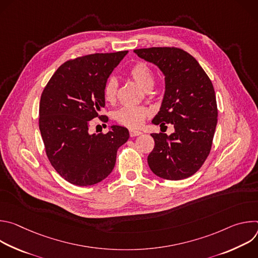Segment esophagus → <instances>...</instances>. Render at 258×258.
Instances as JSON below:
<instances>
[{
	"mask_svg": "<svg viewBox=\"0 0 258 258\" xmlns=\"http://www.w3.org/2000/svg\"><path fill=\"white\" fill-rule=\"evenodd\" d=\"M143 133L140 132V131H137V130H134V128H131L130 130V136L131 137H138V136H141Z\"/></svg>",
	"mask_w": 258,
	"mask_h": 258,
	"instance_id": "34e87169",
	"label": "esophagus"
}]
</instances>
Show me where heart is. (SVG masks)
I'll return each instance as SVG.
<instances>
[{
  "mask_svg": "<svg viewBox=\"0 0 258 258\" xmlns=\"http://www.w3.org/2000/svg\"><path fill=\"white\" fill-rule=\"evenodd\" d=\"M130 77L144 90H149L154 85V76L151 68L143 63L138 62L128 69ZM117 81L114 78H109L103 88V96L107 102H113L117 94ZM149 114V110L144 106H124L115 112V120L125 126L137 127L142 124L145 117Z\"/></svg>",
  "mask_w": 258,
  "mask_h": 258,
  "instance_id": "b5f03b06",
  "label": "heart"
}]
</instances>
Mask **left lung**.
<instances>
[{
    "label": "left lung",
    "mask_w": 258,
    "mask_h": 258,
    "mask_svg": "<svg viewBox=\"0 0 258 258\" xmlns=\"http://www.w3.org/2000/svg\"><path fill=\"white\" fill-rule=\"evenodd\" d=\"M134 52L156 65L164 76L165 92L152 123L173 124L174 132L151 134L155 146L148 156L157 176L177 180L193 175L206 160L217 123L211 81L197 60L177 48L138 49Z\"/></svg>",
    "instance_id": "left-lung-1"
}]
</instances>
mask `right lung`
Returning a JSON list of instances; mask_svg holds the SVG:
<instances>
[{
    "label": "right lung",
    "mask_w": 258,
    "mask_h": 258,
    "mask_svg": "<svg viewBox=\"0 0 258 258\" xmlns=\"http://www.w3.org/2000/svg\"><path fill=\"white\" fill-rule=\"evenodd\" d=\"M126 54H92L67 61L43 91L39 125L47 156L76 186L106 178L114 168L118 148L130 138L128 130L120 125H111L105 135L89 133L91 120L105 106L104 85Z\"/></svg>",
    "instance_id": "right-lung-1"
}]
</instances>
